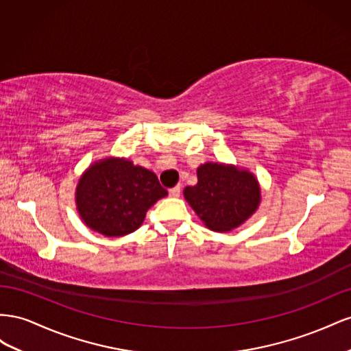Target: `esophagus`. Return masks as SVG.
Listing matches in <instances>:
<instances>
[{"label": "esophagus", "mask_w": 351, "mask_h": 351, "mask_svg": "<svg viewBox=\"0 0 351 351\" xmlns=\"http://www.w3.org/2000/svg\"><path fill=\"white\" fill-rule=\"evenodd\" d=\"M179 194H181V188H179V186H173V188H170L169 189V195L170 197H179Z\"/></svg>", "instance_id": "esophagus-1"}]
</instances>
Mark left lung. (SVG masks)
I'll return each instance as SVG.
<instances>
[{
	"label": "left lung",
	"mask_w": 351,
	"mask_h": 351,
	"mask_svg": "<svg viewBox=\"0 0 351 351\" xmlns=\"http://www.w3.org/2000/svg\"><path fill=\"white\" fill-rule=\"evenodd\" d=\"M198 182L184 195L212 231L225 232L241 225L260 203V188L252 173L232 166L206 163L197 170Z\"/></svg>",
	"instance_id": "8db88e82"
}]
</instances>
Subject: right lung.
Instances as JSON below:
<instances>
[{
    "label": "right lung",
    "instance_id": "right-lung-1",
    "mask_svg": "<svg viewBox=\"0 0 351 351\" xmlns=\"http://www.w3.org/2000/svg\"><path fill=\"white\" fill-rule=\"evenodd\" d=\"M166 195L153 172L128 160L107 158L81 178L76 204L86 226L106 237H122L136 231L147 210Z\"/></svg>",
    "mask_w": 351,
    "mask_h": 351
}]
</instances>
